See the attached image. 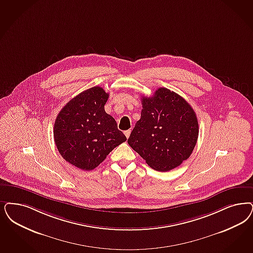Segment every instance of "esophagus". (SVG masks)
Instances as JSON below:
<instances>
[{
  "label": "esophagus",
  "instance_id": "obj_1",
  "mask_svg": "<svg viewBox=\"0 0 253 253\" xmlns=\"http://www.w3.org/2000/svg\"><path fill=\"white\" fill-rule=\"evenodd\" d=\"M124 134H125V136H126L127 138H129V136H130V134H131V130H127V131H124Z\"/></svg>",
  "mask_w": 253,
  "mask_h": 253
}]
</instances>
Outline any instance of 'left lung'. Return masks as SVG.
Instances as JSON below:
<instances>
[{
  "mask_svg": "<svg viewBox=\"0 0 253 253\" xmlns=\"http://www.w3.org/2000/svg\"><path fill=\"white\" fill-rule=\"evenodd\" d=\"M142 111L128 144L148 166L167 172L191 156L199 127L190 104L174 91L160 87L142 98Z\"/></svg>",
  "mask_w": 253,
  "mask_h": 253,
  "instance_id": "left-lung-1",
  "label": "left lung"
}]
</instances>
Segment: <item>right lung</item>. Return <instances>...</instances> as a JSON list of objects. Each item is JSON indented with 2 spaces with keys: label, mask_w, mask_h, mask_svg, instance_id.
<instances>
[{
  "label": "right lung",
  "mask_w": 253,
  "mask_h": 253,
  "mask_svg": "<svg viewBox=\"0 0 253 253\" xmlns=\"http://www.w3.org/2000/svg\"><path fill=\"white\" fill-rule=\"evenodd\" d=\"M109 94L90 87L63 106L54 123V140L61 157L82 170H92L127 138L105 111Z\"/></svg>",
  "instance_id": "add662e5"
}]
</instances>
